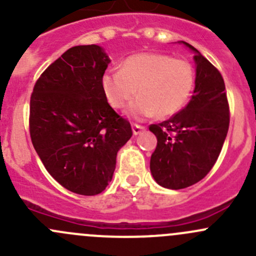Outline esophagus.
I'll return each instance as SVG.
<instances>
[{"mask_svg": "<svg viewBox=\"0 0 256 256\" xmlns=\"http://www.w3.org/2000/svg\"><path fill=\"white\" fill-rule=\"evenodd\" d=\"M144 130V126H141V125H138V124H132V132L134 135H138V134L141 132V131Z\"/></svg>", "mask_w": 256, "mask_h": 256, "instance_id": "34e87169", "label": "esophagus"}]
</instances>
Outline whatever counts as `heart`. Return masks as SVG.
<instances>
[{
    "mask_svg": "<svg viewBox=\"0 0 256 256\" xmlns=\"http://www.w3.org/2000/svg\"><path fill=\"white\" fill-rule=\"evenodd\" d=\"M196 73L186 59L162 53H138L128 56L120 70L102 76L105 98L114 109H122L134 95H140L128 106V116L164 118L187 104L194 88Z\"/></svg>",
    "mask_w": 256,
    "mask_h": 256,
    "instance_id": "obj_1",
    "label": "heart"
}]
</instances>
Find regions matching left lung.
Returning <instances> with one entry per match:
<instances>
[{"label": "left lung", "instance_id": "obj_1", "mask_svg": "<svg viewBox=\"0 0 256 256\" xmlns=\"http://www.w3.org/2000/svg\"><path fill=\"white\" fill-rule=\"evenodd\" d=\"M196 88L187 106L168 120L150 125L157 138L150 170L160 186L182 190L203 180L213 168L230 121L220 72L194 47Z\"/></svg>", "mask_w": 256, "mask_h": 256}]
</instances>
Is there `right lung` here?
<instances>
[{
  "instance_id": "add662e5",
  "label": "right lung",
  "mask_w": 256,
  "mask_h": 256,
  "mask_svg": "<svg viewBox=\"0 0 256 256\" xmlns=\"http://www.w3.org/2000/svg\"><path fill=\"white\" fill-rule=\"evenodd\" d=\"M110 59L99 46L62 54L36 82L30 104L33 147L52 177L70 192L102 193L131 125L108 102L102 86Z\"/></svg>"
}]
</instances>
